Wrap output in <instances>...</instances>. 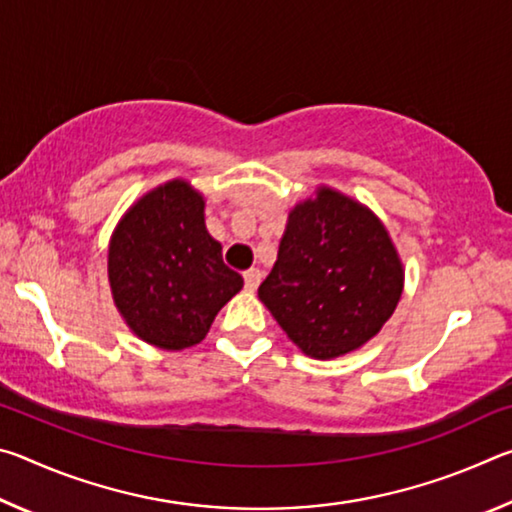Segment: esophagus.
I'll use <instances>...</instances> for the list:
<instances>
[{
  "label": "esophagus",
  "mask_w": 512,
  "mask_h": 512,
  "mask_svg": "<svg viewBox=\"0 0 512 512\" xmlns=\"http://www.w3.org/2000/svg\"><path fill=\"white\" fill-rule=\"evenodd\" d=\"M244 282L248 291H255L259 287V282H262V271H259V268H250V271L244 273Z\"/></svg>",
  "instance_id": "34e87169"
}]
</instances>
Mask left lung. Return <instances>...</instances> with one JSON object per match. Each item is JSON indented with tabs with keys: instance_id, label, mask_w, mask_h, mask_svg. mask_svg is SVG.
<instances>
[{
	"instance_id": "8db88e82",
	"label": "left lung",
	"mask_w": 512,
	"mask_h": 512,
	"mask_svg": "<svg viewBox=\"0 0 512 512\" xmlns=\"http://www.w3.org/2000/svg\"><path fill=\"white\" fill-rule=\"evenodd\" d=\"M402 289V259L379 216L320 185L289 212L257 296L302 352L336 359L375 339Z\"/></svg>"
}]
</instances>
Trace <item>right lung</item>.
<instances>
[{"mask_svg":"<svg viewBox=\"0 0 512 512\" xmlns=\"http://www.w3.org/2000/svg\"><path fill=\"white\" fill-rule=\"evenodd\" d=\"M112 300L144 343L178 352L201 343L214 316L244 287L205 228V198L183 178L128 207L108 244Z\"/></svg>","mask_w":512,"mask_h":512,"instance_id":"add662e5","label":"right lung"}]
</instances>
